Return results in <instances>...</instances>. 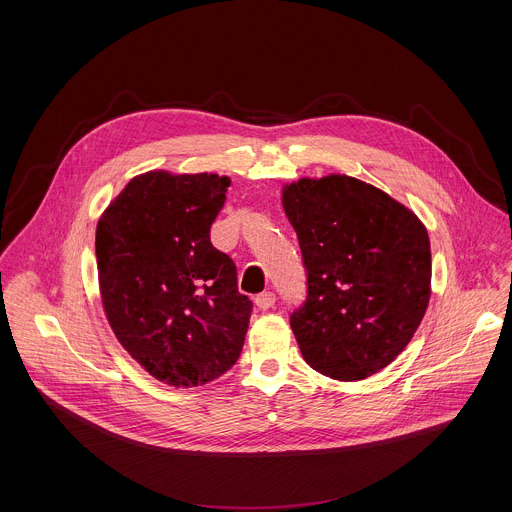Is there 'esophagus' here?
<instances>
[{"mask_svg": "<svg viewBox=\"0 0 512 512\" xmlns=\"http://www.w3.org/2000/svg\"><path fill=\"white\" fill-rule=\"evenodd\" d=\"M255 306H257L259 310H269V308H273V306H275V294H273V291H263V294H259V296L255 298Z\"/></svg>", "mask_w": 512, "mask_h": 512, "instance_id": "esophagus-1", "label": "esophagus"}]
</instances>
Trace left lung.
Masks as SVG:
<instances>
[{
	"instance_id": "1",
	"label": "left lung",
	"mask_w": 512,
	"mask_h": 512,
	"mask_svg": "<svg viewBox=\"0 0 512 512\" xmlns=\"http://www.w3.org/2000/svg\"><path fill=\"white\" fill-rule=\"evenodd\" d=\"M281 204L308 271V300L289 320L304 360L336 381L373 377L425 316V225L387 192L346 174L285 184Z\"/></svg>"
}]
</instances>
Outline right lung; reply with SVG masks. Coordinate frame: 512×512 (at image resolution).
Wrapping results in <instances>:
<instances>
[{
	"label": "right lung",
	"mask_w": 512,
	"mask_h": 512,
	"mask_svg": "<svg viewBox=\"0 0 512 512\" xmlns=\"http://www.w3.org/2000/svg\"><path fill=\"white\" fill-rule=\"evenodd\" d=\"M229 176L139 174L97 223L101 302L119 344L170 387H200L237 362L251 300L210 243Z\"/></svg>",
	"instance_id": "obj_1"
}]
</instances>
